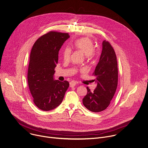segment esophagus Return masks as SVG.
<instances>
[{
    "instance_id": "1",
    "label": "esophagus",
    "mask_w": 148,
    "mask_h": 148,
    "mask_svg": "<svg viewBox=\"0 0 148 148\" xmlns=\"http://www.w3.org/2000/svg\"><path fill=\"white\" fill-rule=\"evenodd\" d=\"M76 84H77V82H76L75 81H71V82H70V86L71 88L74 87V86L76 85Z\"/></svg>"
}]
</instances>
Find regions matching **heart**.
Here are the masks:
<instances>
[{
  "instance_id": "b5f03b06",
  "label": "heart",
  "mask_w": 148,
  "mask_h": 148,
  "mask_svg": "<svg viewBox=\"0 0 148 148\" xmlns=\"http://www.w3.org/2000/svg\"><path fill=\"white\" fill-rule=\"evenodd\" d=\"M76 49L86 56L87 59H90L93 58L95 53V44L89 38L85 37L77 40L74 44ZM71 49L69 48L64 49L63 52V58L65 60H68L70 57Z\"/></svg>"
}]
</instances>
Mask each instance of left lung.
<instances>
[{"label":"left lung","mask_w":148,"mask_h":148,"mask_svg":"<svg viewBox=\"0 0 148 148\" xmlns=\"http://www.w3.org/2000/svg\"><path fill=\"white\" fill-rule=\"evenodd\" d=\"M97 86L93 92L87 87V95L82 99L84 106L89 111L99 112L110 105L118 86V71L116 56L111 44L102 42L99 62L93 73Z\"/></svg>","instance_id":"obj_1"}]
</instances>
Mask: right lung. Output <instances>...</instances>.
Instances as JSON below:
<instances>
[{
	"label": "right lung",
	"instance_id": "obj_1",
	"mask_svg": "<svg viewBox=\"0 0 148 148\" xmlns=\"http://www.w3.org/2000/svg\"><path fill=\"white\" fill-rule=\"evenodd\" d=\"M69 37L68 33L50 32L38 38L32 47L27 82L34 103L42 111L58 107L69 86L67 81L54 79L59 51Z\"/></svg>",
	"mask_w": 148,
	"mask_h": 148
}]
</instances>
